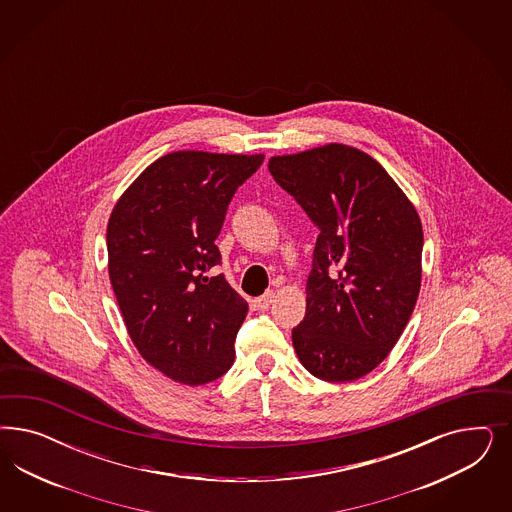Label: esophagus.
<instances>
[{
    "instance_id": "1",
    "label": "esophagus",
    "mask_w": 512,
    "mask_h": 512,
    "mask_svg": "<svg viewBox=\"0 0 512 512\" xmlns=\"http://www.w3.org/2000/svg\"><path fill=\"white\" fill-rule=\"evenodd\" d=\"M272 302H274V293H272V291H266L263 296H259V298L253 300V306H255L257 310H268Z\"/></svg>"
}]
</instances>
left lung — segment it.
<instances>
[{
	"mask_svg": "<svg viewBox=\"0 0 512 512\" xmlns=\"http://www.w3.org/2000/svg\"><path fill=\"white\" fill-rule=\"evenodd\" d=\"M268 171L319 229L296 355L317 379H360L387 358L415 310L419 214L373 157L345 144L272 157Z\"/></svg>",
	"mask_w": 512,
	"mask_h": 512,
	"instance_id": "1",
	"label": "left lung"
}]
</instances>
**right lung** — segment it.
Returning <instances> with one entry per match:
<instances>
[{
    "label": "right lung",
    "instance_id": "right-lung-1",
    "mask_svg": "<svg viewBox=\"0 0 512 512\" xmlns=\"http://www.w3.org/2000/svg\"><path fill=\"white\" fill-rule=\"evenodd\" d=\"M264 155L172 152L129 186L107 227L109 276L127 332L155 370L184 385L229 372L248 302L223 274L216 238L236 189Z\"/></svg>",
    "mask_w": 512,
    "mask_h": 512
}]
</instances>
